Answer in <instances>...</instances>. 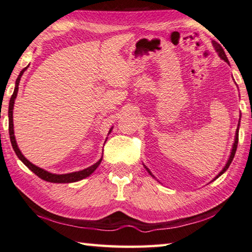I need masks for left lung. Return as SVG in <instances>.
<instances>
[{"mask_svg": "<svg viewBox=\"0 0 252 252\" xmlns=\"http://www.w3.org/2000/svg\"><path fill=\"white\" fill-rule=\"evenodd\" d=\"M215 48H216V50H217V52H218V55H220V58L222 59V60H225L226 63H228V59H227V57H226V54H225V51H224V49L221 48V46H220V45H215ZM239 122H240V120H239ZM238 130H239V124H238V127H237V130H236V138H235V142H234V146H232V149H231V154H230V157H229V159H228V161H227V163H226V165H225V168L222 169L220 173H218V175L217 177L215 178V179H217V178H220V175L225 172V171L229 168V165H230V163H231V161H232V159H234V157H235V154H236V150H237V145H238ZM147 169V168H146ZM147 171H148V172L151 174V172L150 171L147 169ZM153 175V174H151ZM214 179V180H215Z\"/></svg>", "mask_w": 252, "mask_h": 252, "instance_id": "left-lung-1", "label": "left lung"}]
</instances>
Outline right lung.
Wrapping results in <instances>:
<instances>
[{
  "label": "right lung",
  "instance_id": "obj_1",
  "mask_svg": "<svg viewBox=\"0 0 252 252\" xmlns=\"http://www.w3.org/2000/svg\"><path fill=\"white\" fill-rule=\"evenodd\" d=\"M27 69L24 68L20 75H18V78L16 79V83H15V89H14V92H13V95L11 96V99H9V105H8V132H9V139H11L12 142V146H13V149L15 151L16 156L20 158V160L22 162L26 165V167L30 169L31 171H32L37 177H39L40 179L45 180L47 182H52V183H71V182H77L80 181V180H82L84 178L89 177L90 174L93 173L95 169L98 167L99 163H101L102 158L99 159L96 163H94L91 167H89L87 169H84L82 171H78V172H72V173H68V174H54V173H50L48 171H46L41 168H38L37 165L32 164V162H30L25 157L23 156V154L21 153V150L18 149L17 144H16V140H15V136H14V129H13V108H14V102H15V98L17 96V92H18V84H20V80L21 77L24 73V71ZM111 132V131H110Z\"/></svg>",
  "mask_w": 252,
  "mask_h": 252
}]
</instances>
